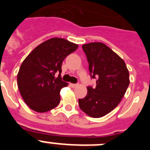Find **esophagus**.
I'll return each mask as SVG.
<instances>
[{"label": "esophagus", "mask_w": 150, "mask_h": 150, "mask_svg": "<svg viewBox=\"0 0 150 150\" xmlns=\"http://www.w3.org/2000/svg\"><path fill=\"white\" fill-rule=\"evenodd\" d=\"M71 87H72V88H76V87L78 86V84H73V83H71Z\"/></svg>", "instance_id": "obj_1"}]
</instances>
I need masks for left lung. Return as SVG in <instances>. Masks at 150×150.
Returning a JSON list of instances; mask_svg holds the SVG:
<instances>
[{
    "label": "left lung",
    "instance_id": "1",
    "mask_svg": "<svg viewBox=\"0 0 150 150\" xmlns=\"http://www.w3.org/2000/svg\"><path fill=\"white\" fill-rule=\"evenodd\" d=\"M82 48L96 86L87 87L86 96L79 99V105L91 117L100 118L120 104L129 85V73L124 61L104 43H87Z\"/></svg>",
    "mask_w": 150,
    "mask_h": 150
}]
</instances>
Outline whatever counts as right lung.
Returning a JSON list of instances; mask_svg holds the SVG:
<instances>
[{
  "mask_svg": "<svg viewBox=\"0 0 150 150\" xmlns=\"http://www.w3.org/2000/svg\"><path fill=\"white\" fill-rule=\"evenodd\" d=\"M77 48L65 39L52 38L37 46L24 60L17 84L30 109L44 112L59 105L61 89L67 86L61 77L62 62Z\"/></svg>",
  "mask_w": 150,
  "mask_h": 150,
  "instance_id": "1",
  "label": "right lung"
}]
</instances>
